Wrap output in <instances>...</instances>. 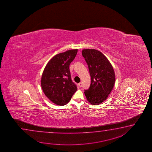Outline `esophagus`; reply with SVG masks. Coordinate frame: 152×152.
I'll use <instances>...</instances> for the list:
<instances>
[{
	"instance_id": "1",
	"label": "esophagus",
	"mask_w": 152,
	"mask_h": 152,
	"mask_svg": "<svg viewBox=\"0 0 152 152\" xmlns=\"http://www.w3.org/2000/svg\"><path fill=\"white\" fill-rule=\"evenodd\" d=\"M78 85H79V87H81V86H82V84H81V83H79L78 84Z\"/></svg>"
}]
</instances>
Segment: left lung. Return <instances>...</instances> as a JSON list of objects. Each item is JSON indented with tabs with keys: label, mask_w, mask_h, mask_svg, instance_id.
I'll return each mask as SVG.
<instances>
[{
	"label": "left lung",
	"mask_w": 152,
	"mask_h": 152,
	"mask_svg": "<svg viewBox=\"0 0 152 152\" xmlns=\"http://www.w3.org/2000/svg\"><path fill=\"white\" fill-rule=\"evenodd\" d=\"M82 55L87 63L90 74V86L84 94L90 103L97 105L107 99L113 90L115 75L110 61L101 52L84 49Z\"/></svg>",
	"instance_id": "obj_1"
}]
</instances>
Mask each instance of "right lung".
<instances>
[{"label":"right lung","instance_id":"obj_1","mask_svg":"<svg viewBox=\"0 0 152 152\" xmlns=\"http://www.w3.org/2000/svg\"><path fill=\"white\" fill-rule=\"evenodd\" d=\"M77 49L69 50L54 56L46 65L41 84L46 97L58 105H65L77 90L72 81L69 65L77 54Z\"/></svg>","mask_w":152,"mask_h":152}]
</instances>
